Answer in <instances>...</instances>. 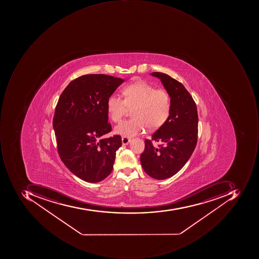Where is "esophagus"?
Wrapping results in <instances>:
<instances>
[{
	"mask_svg": "<svg viewBox=\"0 0 259 259\" xmlns=\"http://www.w3.org/2000/svg\"><path fill=\"white\" fill-rule=\"evenodd\" d=\"M122 144H123V145H124V146H125V145H127V144L129 143V142H131V139H129V138H127V137H123L122 138Z\"/></svg>",
	"mask_w": 259,
	"mask_h": 259,
	"instance_id": "esophagus-1",
	"label": "esophagus"
}]
</instances>
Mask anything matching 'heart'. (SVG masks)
Masks as SVG:
<instances>
[{
	"label": "heart",
	"mask_w": 259,
	"mask_h": 259,
	"mask_svg": "<svg viewBox=\"0 0 259 259\" xmlns=\"http://www.w3.org/2000/svg\"><path fill=\"white\" fill-rule=\"evenodd\" d=\"M123 99L111 95L107 102L109 117L113 122H120L132 109V118L123 120L115 127V132L123 137H133L149 127L155 130L163 125L171 113L169 93L156 89L145 81L127 84L123 90Z\"/></svg>",
	"instance_id": "b5f03b06"
}]
</instances>
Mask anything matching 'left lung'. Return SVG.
Returning <instances> with one entry per match:
<instances>
[{"instance_id":"1","label":"left lung","mask_w":259,"mask_h":259,"mask_svg":"<svg viewBox=\"0 0 259 259\" xmlns=\"http://www.w3.org/2000/svg\"><path fill=\"white\" fill-rule=\"evenodd\" d=\"M151 74L161 80L169 93L171 113L166 123L152 135V139L145 140L140 161L149 176L164 180L181 170L196 147L198 110L191 94L181 82L164 73ZM152 141L161 144L156 148Z\"/></svg>"}]
</instances>
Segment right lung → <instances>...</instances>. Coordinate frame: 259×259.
<instances>
[{"label": "right lung", "mask_w": 259, "mask_h": 259, "mask_svg": "<svg viewBox=\"0 0 259 259\" xmlns=\"http://www.w3.org/2000/svg\"><path fill=\"white\" fill-rule=\"evenodd\" d=\"M123 81L107 74H85L71 81L58 100L53 119L58 154L66 167L87 182L110 175L121 146L118 135L103 136L112 130L107 100Z\"/></svg>", "instance_id": "1"}]
</instances>
